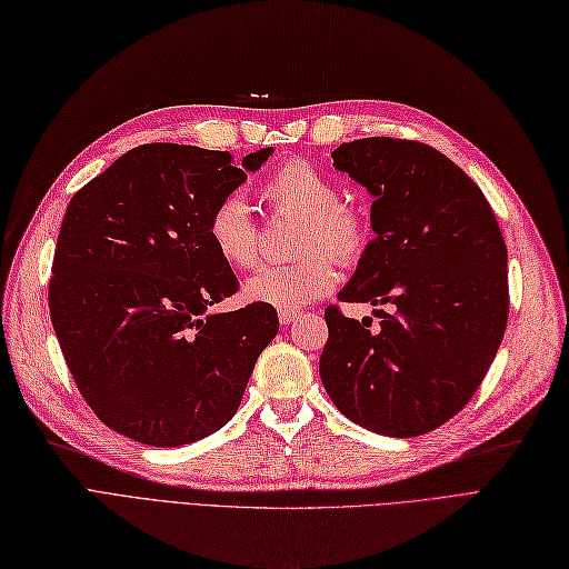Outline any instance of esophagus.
Here are the masks:
<instances>
[{
    "label": "esophagus",
    "mask_w": 569,
    "mask_h": 569,
    "mask_svg": "<svg viewBox=\"0 0 569 569\" xmlns=\"http://www.w3.org/2000/svg\"><path fill=\"white\" fill-rule=\"evenodd\" d=\"M302 315H300V311H292V309H281L279 311V321L283 323V326H290V323H296L298 319H300Z\"/></svg>",
    "instance_id": "34e87169"
}]
</instances>
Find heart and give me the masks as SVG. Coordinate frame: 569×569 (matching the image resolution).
I'll list each match as a JSON object with an SVG mask.
<instances>
[{
  "mask_svg": "<svg viewBox=\"0 0 569 569\" xmlns=\"http://www.w3.org/2000/svg\"><path fill=\"white\" fill-rule=\"evenodd\" d=\"M262 196L277 210L302 219L296 250L300 260L260 269L243 286L248 302L277 309H300L331 292L338 281L336 262H357L369 243V222L359 208L342 203L336 181L305 160H288L269 174ZM208 238L214 252L233 269L260 262V229L246 198L231 193L212 210Z\"/></svg>",
  "mask_w": 569,
  "mask_h": 569,
  "instance_id": "b5f03b06",
  "label": "heart"
}]
</instances>
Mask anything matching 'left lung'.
Instances as JSON below:
<instances>
[{
  "mask_svg": "<svg viewBox=\"0 0 569 569\" xmlns=\"http://www.w3.org/2000/svg\"><path fill=\"white\" fill-rule=\"evenodd\" d=\"M333 168L371 193V229L340 302L326 309L319 373L357 426L416 437L461 411L499 352L508 321V252L480 187L432 146L369 137L340 143Z\"/></svg>",
  "mask_w": 569,
  "mask_h": 569,
  "instance_id": "left-lung-1",
  "label": "left lung"
}]
</instances>
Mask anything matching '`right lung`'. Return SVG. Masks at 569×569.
Here are the masks:
<instances>
[{
  "label": "right lung",
  "instance_id": "add662e5",
  "mask_svg": "<svg viewBox=\"0 0 569 569\" xmlns=\"http://www.w3.org/2000/svg\"><path fill=\"white\" fill-rule=\"evenodd\" d=\"M273 149L143 143L68 203L49 311L68 369L111 430L151 447L198 442L236 413L277 309L210 311L238 290L208 219Z\"/></svg>",
  "mask_w": 569,
  "mask_h": 569
}]
</instances>
